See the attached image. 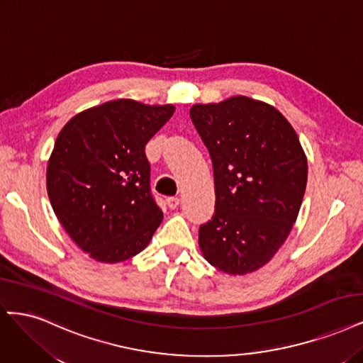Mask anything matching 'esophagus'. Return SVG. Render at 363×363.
I'll list each match as a JSON object with an SVG mask.
<instances>
[{"instance_id": "34e87169", "label": "esophagus", "mask_w": 363, "mask_h": 363, "mask_svg": "<svg viewBox=\"0 0 363 363\" xmlns=\"http://www.w3.org/2000/svg\"><path fill=\"white\" fill-rule=\"evenodd\" d=\"M167 204H168V207L169 208H177L179 207V204H180V198H177V196H169V198H167Z\"/></svg>"}]
</instances>
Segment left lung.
<instances>
[{
	"label": "left lung",
	"instance_id": "8db88e82",
	"mask_svg": "<svg viewBox=\"0 0 363 363\" xmlns=\"http://www.w3.org/2000/svg\"><path fill=\"white\" fill-rule=\"evenodd\" d=\"M191 118L213 164L216 194L199 247L225 273L254 272L281 247L301 210L308 180L301 141L278 109L245 96L194 105Z\"/></svg>",
	"mask_w": 363,
	"mask_h": 363
}]
</instances>
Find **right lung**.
Masks as SVG:
<instances>
[{
    "instance_id": "1",
    "label": "right lung",
    "mask_w": 363,
    "mask_h": 363,
    "mask_svg": "<svg viewBox=\"0 0 363 363\" xmlns=\"http://www.w3.org/2000/svg\"><path fill=\"white\" fill-rule=\"evenodd\" d=\"M174 111L118 99L74 116L60 132L46 172L49 201L91 258L129 259L164 219L150 189L145 144Z\"/></svg>"
}]
</instances>
